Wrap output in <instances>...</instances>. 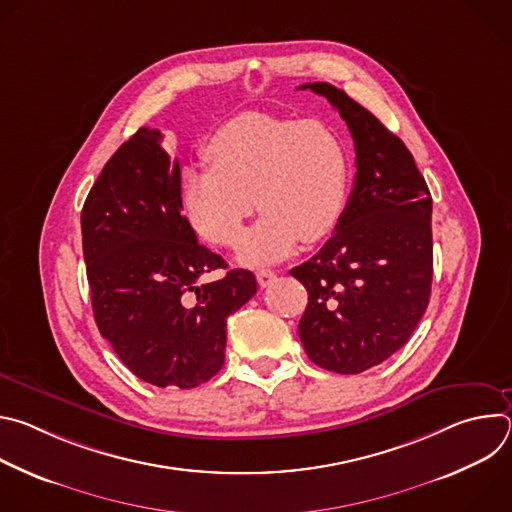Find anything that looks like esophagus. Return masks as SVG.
<instances>
[{
  "mask_svg": "<svg viewBox=\"0 0 512 512\" xmlns=\"http://www.w3.org/2000/svg\"><path fill=\"white\" fill-rule=\"evenodd\" d=\"M275 271H271V269H259L257 271V281H259V285L261 287H269L273 281H275Z\"/></svg>",
  "mask_w": 512,
  "mask_h": 512,
  "instance_id": "1",
  "label": "esophagus"
}]
</instances>
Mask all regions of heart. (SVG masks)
Here are the masks:
<instances>
[{
	"label": "heart",
	"instance_id": "heart-1",
	"mask_svg": "<svg viewBox=\"0 0 512 512\" xmlns=\"http://www.w3.org/2000/svg\"><path fill=\"white\" fill-rule=\"evenodd\" d=\"M206 160L210 170L182 174L184 214L204 241L235 247L257 202L263 218L239 249L245 265L279 261L300 239H326L344 212L348 152L322 121L237 115L214 131Z\"/></svg>",
	"mask_w": 512,
	"mask_h": 512
}]
</instances>
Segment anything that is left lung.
<instances>
[{
    "mask_svg": "<svg viewBox=\"0 0 512 512\" xmlns=\"http://www.w3.org/2000/svg\"><path fill=\"white\" fill-rule=\"evenodd\" d=\"M346 121L356 176L334 235L291 269L308 289L300 340L318 367L356 375L407 344L433 277L431 194L405 143L328 83H308Z\"/></svg>",
    "mask_w": 512,
    "mask_h": 512,
    "instance_id": "1",
    "label": "left lung"
}]
</instances>
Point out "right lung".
Listing matches in <instances>:
<instances>
[{"label":"right lung","mask_w":512,"mask_h":512,"mask_svg":"<svg viewBox=\"0 0 512 512\" xmlns=\"http://www.w3.org/2000/svg\"><path fill=\"white\" fill-rule=\"evenodd\" d=\"M162 131L141 127L111 156L83 212V253L99 332L125 367L156 387L192 389L223 369L227 318L257 294L182 214L180 164Z\"/></svg>","instance_id":"right-lung-1"}]
</instances>
